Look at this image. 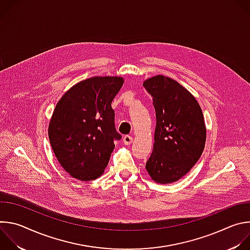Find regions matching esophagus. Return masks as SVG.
<instances>
[{"instance_id": "1", "label": "esophagus", "mask_w": 250, "mask_h": 250, "mask_svg": "<svg viewBox=\"0 0 250 250\" xmlns=\"http://www.w3.org/2000/svg\"><path fill=\"white\" fill-rule=\"evenodd\" d=\"M123 141H124V144L125 146H129V145H131L132 142H133V138L130 135H125V136H124Z\"/></svg>"}]
</instances>
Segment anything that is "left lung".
Returning a JSON list of instances; mask_svg holds the SVG:
<instances>
[{
	"label": "left lung",
	"instance_id": "8db88e82",
	"mask_svg": "<svg viewBox=\"0 0 250 250\" xmlns=\"http://www.w3.org/2000/svg\"><path fill=\"white\" fill-rule=\"evenodd\" d=\"M144 87L156 113L153 150L146 168L154 182L171 184L186 175L204 151L203 112L195 97L169 77L154 76Z\"/></svg>",
	"mask_w": 250,
	"mask_h": 250
}]
</instances>
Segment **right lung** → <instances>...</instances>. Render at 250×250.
Masks as SVG:
<instances>
[{
    "mask_svg": "<svg viewBox=\"0 0 250 250\" xmlns=\"http://www.w3.org/2000/svg\"><path fill=\"white\" fill-rule=\"evenodd\" d=\"M123 84L122 77H92L69 89L55 106L48 126L50 145L64 170L80 181L104 173L115 140L122 138L112 102Z\"/></svg>",
    "mask_w": 250,
    "mask_h": 250,
    "instance_id": "obj_1",
    "label": "right lung"
}]
</instances>
